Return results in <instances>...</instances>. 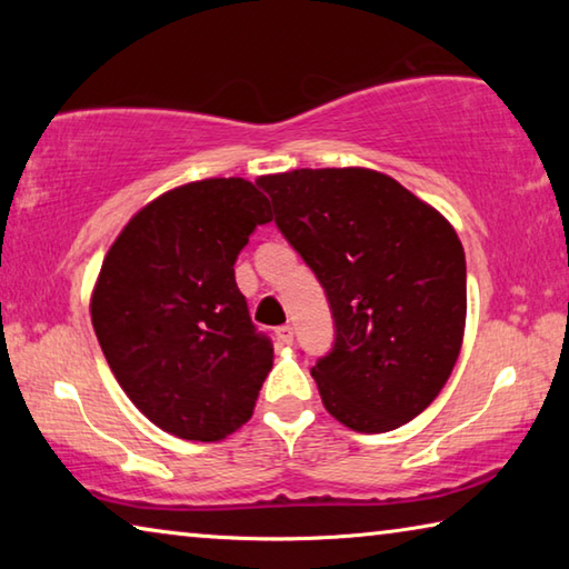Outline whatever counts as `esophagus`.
<instances>
[{"label":"esophagus","mask_w":569,"mask_h":569,"mask_svg":"<svg viewBox=\"0 0 569 569\" xmlns=\"http://www.w3.org/2000/svg\"><path fill=\"white\" fill-rule=\"evenodd\" d=\"M276 339L281 341V343H286V346H291L293 343V329H291V326H281V329H276Z\"/></svg>","instance_id":"34e87169"}]
</instances>
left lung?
<instances>
[{
    "mask_svg": "<svg viewBox=\"0 0 569 569\" xmlns=\"http://www.w3.org/2000/svg\"><path fill=\"white\" fill-rule=\"evenodd\" d=\"M258 186L329 296L336 343L311 369L326 411L361 435L419 417L465 341L467 263L457 230L379 170L301 168L261 176Z\"/></svg>",
    "mask_w": 569,
    "mask_h": 569,
    "instance_id": "8db88e82",
    "label": "left lung"
}]
</instances>
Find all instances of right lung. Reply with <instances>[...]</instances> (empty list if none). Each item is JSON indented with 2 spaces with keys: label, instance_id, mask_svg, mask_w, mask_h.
Returning a JSON list of instances; mask_svg holds the SVG:
<instances>
[{
  "label": "right lung",
  "instance_id": "obj_1",
  "mask_svg": "<svg viewBox=\"0 0 569 569\" xmlns=\"http://www.w3.org/2000/svg\"><path fill=\"white\" fill-rule=\"evenodd\" d=\"M271 218L246 178L186 182L140 208L104 256L94 333L128 399L172 437L220 441L253 417L273 349L233 266Z\"/></svg>",
  "mask_w": 569,
  "mask_h": 569
}]
</instances>
